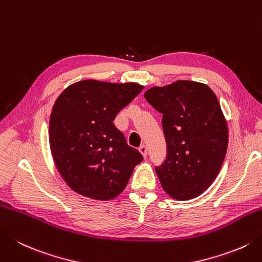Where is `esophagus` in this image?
I'll return each instance as SVG.
<instances>
[{"label": "esophagus", "mask_w": 262, "mask_h": 262, "mask_svg": "<svg viewBox=\"0 0 262 262\" xmlns=\"http://www.w3.org/2000/svg\"><path fill=\"white\" fill-rule=\"evenodd\" d=\"M138 151H140V152L142 153L143 157L146 158V156H147V147H146V145L142 144L140 147H138Z\"/></svg>", "instance_id": "34e87169"}]
</instances>
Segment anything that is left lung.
<instances>
[{
  "instance_id": "1",
  "label": "left lung",
  "mask_w": 262,
  "mask_h": 262,
  "mask_svg": "<svg viewBox=\"0 0 262 262\" xmlns=\"http://www.w3.org/2000/svg\"><path fill=\"white\" fill-rule=\"evenodd\" d=\"M144 97L162 114L167 158L156 167L162 188L179 201L199 196L218 176L228 145L216 94L206 84L177 80L148 89Z\"/></svg>"
}]
</instances>
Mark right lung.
Here are the masks:
<instances>
[{"instance_id": "obj_1", "label": "right lung", "mask_w": 262, "mask_h": 262, "mask_svg": "<svg viewBox=\"0 0 262 262\" xmlns=\"http://www.w3.org/2000/svg\"><path fill=\"white\" fill-rule=\"evenodd\" d=\"M143 87L80 80L54 102L49 126L51 152L61 177L76 193L106 201L125 189L143 157L127 144L114 120Z\"/></svg>"}]
</instances>
